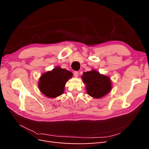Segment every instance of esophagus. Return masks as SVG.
I'll use <instances>...</instances> for the list:
<instances>
[{"label":"esophagus","mask_w":149,"mask_h":149,"mask_svg":"<svg viewBox=\"0 0 149 149\" xmlns=\"http://www.w3.org/2000/svg\"><path fill=\"white\" fill-rule=\"evenodd\" d=\"M73 74H74V77H76V78H77L78 76H79V73H78V71H74V73H73Z\"/></svg>","instance_id":"1"}]
</instances>
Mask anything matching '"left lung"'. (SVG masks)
I'll list each match as a JSON object with an SVG mask.
<instances>
[{"label": "left lung", "instance_id": "8db88e82", "mask_svg": "<svg viewBox=\"0 0 149 149\" xmlns=\"http://www.w3.org/2000/svg\"><path fill=\"white\" fill-rule=\"evenodd\" d=\"M88 95L100 99L111 92L112 82L109 76L100 74L96 70L84 72L81 76Z\"/></svg>", "mask_w": 149, "mask_h": 149}]
</instances>
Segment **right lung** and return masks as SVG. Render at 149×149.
<instances>
[{"mask_svg": "<svg viewBox=\"0 0 149 149\" xmlns=\"http://www.w3.org/2000/svg\"><path fill=\"white\" fill-rule=\"evenodd\" d=\"M72 76L71 71L60 66H56L40 76L38 83L39 90L49 98L57 97L64 93L65 84Z\"/></svg>", "mask_w": 149, "mask_h": 149, "instance_id": "right-lung-1", "label": "right lung"}]
</instances>
